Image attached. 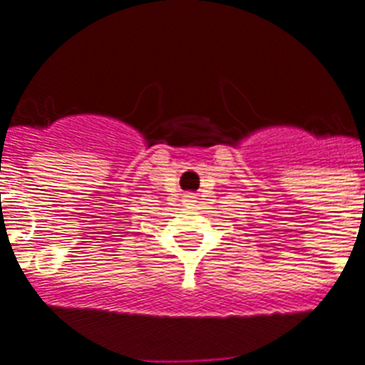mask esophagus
<instances>
[{
    "label": "esophagus",
    "instance_id": "1",
    "mask_svg": "<svg viewBox=\"0 0 365 365\" xmlns=\"http://www.w3.org/2000/svg\"><path fill=\"white\" fill-rule=\"evenodd\" d=\"M186 198H192V196H186Z\"/></svg>",
    "mask_w": 365,
    "mask_h": 365
}]
</instances>
